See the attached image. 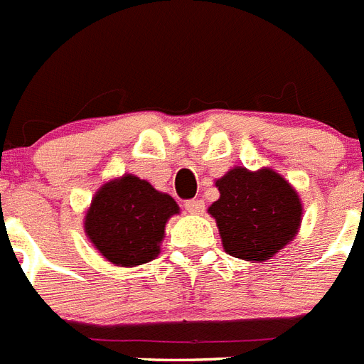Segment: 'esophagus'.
<instances>
[{
  "label": "esophagus",
  "mask_w": 364,
  "mask_h": 364,
  "mask_svg": "<svg viewBox=\"0 0 364 364\" xmlns=\"http://www.w3.org/2000/svg\"><path fill=\"white\" fill-rule=\"evenodd\" d=\"M204 208L205 204L202 200H187V202H185V210H187L188 213H202Z\"/></svg>",
  "instance_id": "esophagus-1"
}]
</instances>
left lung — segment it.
Wrapping results in <instances>:
<instances>
[{
	"instance_id": "obj_1",
	"label": "left lung",
	"mask_w": 364,
	"mask_h": 364,
	"mask_svg": "<svg viewBox=\"0 0 364 364\" xmlns=\"http://www.w3.org/2000/svg\"><path fill=\"white\" fill-rule=\"evenodd\" d=\"M219 200L210 205L223 247L243 260H268L296 236L302 221L299 193L270 168H232L217 179Z\"/></svg>"
}]
</instances>
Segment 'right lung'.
Here are the masks:
<instances>
[{
    "label": "right lung",
    "instance_id": "obj_1",
    "mask_svg": "<svg viewBox=\"0 0 364 364\" xmlns=\"http://www.w3.org/2000/svg\"><path fill=\"white\" fill-rule=\"evenodd\" d=\"M176 213L179 205L170 194L126 173L96 193L85 217V232L109 262L130 268L160 253L166 223Z\"/></svg>",
    "mask_w": 364,
    "mask_h": 364
}]
</instances>
